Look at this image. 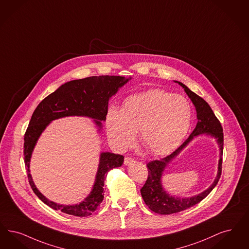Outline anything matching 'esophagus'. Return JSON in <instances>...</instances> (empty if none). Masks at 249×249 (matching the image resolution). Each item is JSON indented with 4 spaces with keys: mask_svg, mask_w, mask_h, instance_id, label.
<instances>
[{
    "mask_svg": "<svg viewBox=\"0 0 249 249\" xmlns=\"http://www.w3.org/2000/svg\"><path fill=\"white\" fill-rule=\"evenodd\" d=\"M133 161H134V160H133L132 158H130V157H125V159H124V164H125V165H129V164H131Z\"/></svg>",
    "mask_w": 249,
    "mask_h": 249,
    "instance_id": "34e87169",
    "label": "esophagus"
}]
</instances>
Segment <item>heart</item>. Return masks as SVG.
Here are the masks:
<instances>
[{
    "instance_id": "obj_1",
    "label": "heart",
    "mask_w": 249,
    "mask_h": 249,
    "mask_svg": "<svg viewBox=\"0 0 249 249\" xmlns=\"http://www.w3.org/2000/svg\"><path fill=\"white\" fill-rule=\"evenodd\" d=\"M192 119L189 102L163 89H149L124 100L120 111L110 108L106 125L118 149L129 146L139 130L142 145L153 155H165L178 146Z\"/></svg>"
}]
</instances>
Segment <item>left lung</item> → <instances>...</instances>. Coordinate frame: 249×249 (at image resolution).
Returning a JSON list of instances; mask_svg holds the SVG:
<instances>
[{"mask_svg":"<svg viewBox=\"0 0 249 249\" xmlns=\"http://www.w3.org/2000/svg\"><path fill=\"white\" fill-rule=\"evenodd\" d=\"M178 83L184 89L185 92L189 96L190 99L192 100L193 104L195 105L196 113H197L198 121L196 129L193 130L189 137L185 140L184 142L181 145H179L173 153H171L169 156L160 160L150 161L146 165L148 169V177L144 185L141 189V194L146 206H148V208L155 213L161 214V215L178 213L198 204L199 202H201L203 199L207 197L209 193L217 185V183L219 182V179L221 175V169H222V154H223V132L222 131L223 129L221 127L219 120L215 116L214 112L212 111L209 104L205 100L200 97L196 93H195L194 91H192L183 83L181 82H178ZM202 133H209L212 136L215 137L219 143L221 157L218 176L209 190L196 197L190 199H180L170 197L160 186V179L161 176V171L169 161L176 156L195 136Z\"/></svg>","mask_w":249,"mask_h":249,"instance_id":"1","label":"left lung"}]
</instances>
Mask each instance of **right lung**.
<instances>
[{
    "instance_id": "right-lung-1",
    "label": "right lung",
    "mask_w": 249,
    "mask_h": 249,
    "mask_svg": "<svg viewBox=\"0 0 249 249\" xmlns=\"http://www.w3.org/2000/svg\"><path fill=\"white\" fill-rule=\"evenodd\" d=\"M129 79L120 76H93L81 80H71L51 93L34 110L29 127L24 136V156L30 187L35 195L52 209L63 213L87 217L96 211L104 199V185L108 171L120 167L124 157L112 153H102L99 168L93 189L89 196L79 205L63 206L44 197L36 186L30 173L31 153L40 133L50 121L68 116H86L94 119L101 128V121L107 119L108 100Z\"/></svg>"
}]
</instances>
